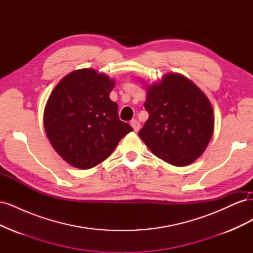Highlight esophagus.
I'll return each instance as SVG.
<instances>
[{"label": "esophagus", "mask_w": 253, "mask_h": 253, "mask_svg": "<svg viewBox=\"0 0 253 253\" xmlns=\"http://www.w3.org/2000/svg\"><path fill=\"white\" fill-rule=\"evenodd\" d=\"M131 126H132V127L134 128V131L135 132H138L139 131V128H140V124L138 121H137L136 119H133L132 121H131Z\"/></svg>", "instance_id": "esophagus-1"}]
</instances>
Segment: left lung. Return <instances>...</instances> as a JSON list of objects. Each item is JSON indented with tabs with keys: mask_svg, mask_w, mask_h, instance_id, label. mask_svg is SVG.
<instances>
[{
	"mask_svg": "<svg viewBox=\"0 0 253 253\" xmlns=\"http://www.w3.org/2000/svg\"><path fill=\"white\" fill-rule=\"evenodd\" d=\"M149 113L138 135L152 153L166 163L185 167L194 163L214 131L209 99L182 75L170 73L147 87Z\"/></svg>",
	"mask_w": 253,
	"mask_h": 253,
	"instance_id": "1",
	"label": "left lung"
}]
</instances>
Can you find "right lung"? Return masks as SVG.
<instances>
[{"mask_svg": "<svg viewBox=\"0 0 253 253\" xmlns=\"http://www.w3.org/2000/svg\"><path fill=\"white\" fill-rule=\"evenodd\" d=\"M115 81L90 68L74 71L53 88L44 110V128L66 163L90 169L108 158L133 127L121 121L110 99Z\"/></svg>", "mask_w": 253, "mask_h": 253, "instance_id": "1", "label": "right lung"}]
</instances>
